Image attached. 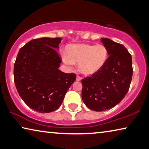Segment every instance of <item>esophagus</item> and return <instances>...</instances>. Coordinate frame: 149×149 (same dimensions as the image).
<instances>
[{"label": "esophagus", "mask_w": 149, "mask_h": 149, "mask_svg": "<svg viewBox=\"0 0 149 149\" xmlns=\"http://www.w3.org/2000/svg\"><path fill=\"white\" fill-rule=\"evenodd\" d=\"M81 77H80L79 75H77V77H76V81H81Z\"/></svg>", "instance_id": "34e87169"}]
</instances>
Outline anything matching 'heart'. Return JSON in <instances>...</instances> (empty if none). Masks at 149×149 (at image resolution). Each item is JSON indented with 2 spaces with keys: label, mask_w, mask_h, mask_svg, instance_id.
<instances>
[{
  "label": "heart",
  "mask_w": 149,
  "mask_h": 149,
  "mask_svg": "<svg viewBox=\"0 0 149 149\" xmlns=\"http://www.w3.org/2000/svg\"><path fill=\"white\" fill-rule=\"evenodd\" d=\"M67 54L63 55L64 62L72 66L79 63V70L83 74L91 75L104 66L108 58V50L103 45H73L67 48Z\"/></svg>",
  "instance_id": "obj_1"
}]
</instances>
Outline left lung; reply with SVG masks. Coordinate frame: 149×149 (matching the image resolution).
<instances>
[{"label":"left lung","instance_id":"8db88e82","mask_svg":"<svg viewBox=\"0 0 149 149\" xmlns=\"http://www.w3.org/2000/svg\"><path fill=\"white\" fill-rule=\"evenodd\" d=\"M101 41L109 55L102 68L81 80V97L92 110L101 112L122 101L130 89L133 75L132 55L123 45L108 38Z\"/></svg>","mask_w":149,"mask_h":149}]
</instances>
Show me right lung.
I'll return each instance as SVG.
<instances>
[{"mask_svg": "<svg viewBox=\"0 0 149 149\" xmlns=\"http://www.w3.org/2000/svg\"><path fill=\"white\" fill-rule=\"evenodd\" d=\"M62 39L42 38L29 41L19 49L14 66L17 93L31 109L49 113L61 106L76 75L58 70L62 62L57 49Z\"/></svg>", "mask_w": 149, "mask_h": 149, "instance_id": "1", "label": "right lung"}]
</instances>
